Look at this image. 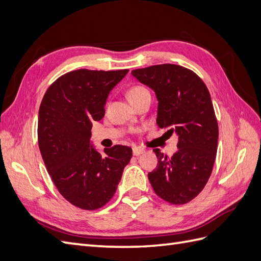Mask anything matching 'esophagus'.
<instances>
[{
  "label": "esophagus",
  "instance_id": "esophagus-1",
  "mask_svg": "<svg viewBox=\"0 0 261 261\" xmlns=\"http://www.w3.org/2000/svg\"><path fill=\"white\" fill-rule=\"evenodd\" d=\"M146 151L144 149H141V148H134L133 149V154L134 155H136V156H138V155H140V154H143V153H145Z\"/></svg>",
  "mask_w": 261,
  "mask_h": 261
}]
</instances>
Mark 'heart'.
<instances>
[{"label":"heart","mask_w":261,"mask_h":261,"mask_svg":"<svg viewBox=\"0 0 261 261\" xmlns=\"http://www.w3.org/2000/svg\"><path fill=\"white\" fill-rule=\"evenodd\" d=\"M148 92V90L145 88L143 86H134L132 88L128 90L127 92V97L129 99V101H135L136 99H138L141 94Z\"/></svg>","instance_id":"obj_1"}]
</instances>
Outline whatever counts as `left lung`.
Masks as SVG:
<instances>
[{
	"instance_id": "8db88e82",
	"label": "left lung",
	"mask_w": 261,
	"mask_h": 261,
	"mask_svg": "<svg viewBox=\"0 0 261 261\" xmlns=\"http://www.w3.org/2000/svg\"><path fill=\"white\" fill-rule=\"evenodd\" d=\"M153 89L156 124L178 135V150L169 156L154 149L158 167L148 174L154 193L172 204H184L202 191L215 164L219 128L207 86L193 70L175 64L132 70Z\"/></svg>"
}]
</instances>
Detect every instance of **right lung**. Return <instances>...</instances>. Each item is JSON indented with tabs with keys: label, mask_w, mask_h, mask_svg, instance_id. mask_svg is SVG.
Wrapping results in <instances>:
<instances>
[{
	"label": "right lung",
	"mask_w": 261,
	"mask_h": 261,
	"mask_svg": "<svg viewBox=\"0 0 261 261\" xmlns=\"http://www.w3.org/2000/svg\"><path fill=\"white\" fill-rule=\"evenodd\" d=\"M128 69H77L59 77L39 109L38 144L60 194L83 210H97L114 196L130 147L115 145L101 154L90 146L94 121L105 116L109 92Z\"/></svg>",
	"instance_id": "right-lung-1"
}]
</instances>
